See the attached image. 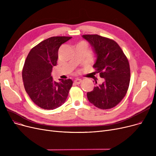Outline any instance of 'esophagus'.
I'll use <instances>...</instances> for the list:
<instances>
[{
	"label": "esophagus",
	"instance_id": "obj_1",
	"mask_svg": "<svg viewBox=\"0 0 156 156\" xmlns=\"http://www.w3.org/2000/svg\"><path fill=\"white\" fill-rule=\"evenodd\" d=\"M81 81H82V80H81V79L77 78V79H76L75 81H74V82H75V83L76 84V85H79V84L81 83Z\"/></svg>",
	"mask_w": 156,
	"mask_h": 156
}]
</instances>
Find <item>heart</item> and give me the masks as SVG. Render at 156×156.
<instances>
[{
    "label": "heart",
    "instance_id": "b5f03b06",
    "mask_svg": "<svg viewBox=\"0 0 156 156\" xmlns=\"http://www.w3.org/2000/svg\"><path fill=\"white\" fill-rule=\"evenodd\" d=\"M82 43H83V42H82Z\"/></svg>",
    "mask_w": 156,
    "mask_h": 156
}]
</instances>
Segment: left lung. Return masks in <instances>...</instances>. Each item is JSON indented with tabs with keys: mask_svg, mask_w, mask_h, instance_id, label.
Returning a JSON list of instances; mask_svg holds the SVG:
<instances>
[{
	"mask_svg": "<svg viewBox=\"0 0 156 156\" xmlns=\"http://www.w3.org/2000/svg\"><path fill=\"white\" fill-rule=\"evenodd\" d=\"M82 37L93 47L97 57L93 67L103 78L102 84L87 92L88 99L98 108L111 109L122 101L128 91L130 81L128 60L114 40L98 35Z\"/></svg>",
	"mask_w": 156,
	"mask_h": 156,
	"instance_id": "left-lung-1",
	"label": "left lung"
}]
</instances>
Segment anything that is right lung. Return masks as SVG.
Returning <instances> with one entry per match:
<instances>
[{
	"label": "right lung",
	"mask_w": 156,
	"mask_h": 156,
	"mask_svg": "<svg viewBox=\"0 0 156 156\" xmlns=\"http://www.w3.org/2000/svg\"><path fill=\"white\" fill-rule=\"evenodd\" d=\"M71 37H52L31 48L22 71L25 90L31 101L40 108L52 110L66 100L73 85L71 79H59L56 82L51 76L53 66L57 64L60 46Z\"/></svg>",
	"instance_id": "1"
}]
</instances>
